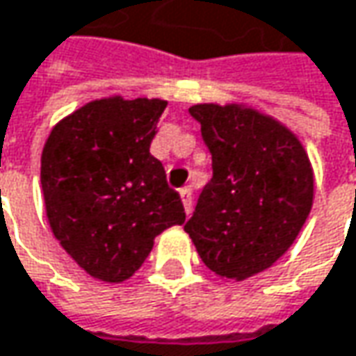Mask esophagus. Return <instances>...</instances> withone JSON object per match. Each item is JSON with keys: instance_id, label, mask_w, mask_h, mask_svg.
Listing matches in <instances>:
<instances>
[{"instance_id": "esophagus-1", "label": "esophagus", "mask_w": 356, "mask_h": 356, "mask_svg": "<svg viewBox=\"0 0 356 356\" xmlns=\"http://www.w3.org/2000/svg\"><path fill=\"white\" fill-rule=\"evenodd\" d=\"M179 195H181V201H183L185 213L189 216L191 209H193V195H191V189H189V187H183V189L179 191Z\"/></svg>"}]
</instances>
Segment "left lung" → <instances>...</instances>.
<instances>
[{
	"label": "left lung",
	"instance_id": "obj_1",
	"mask_svg": "<svg viewBox=\"0 0 356 356\" xmlns=\"http://www.w3.org/2000/svg\"><path fill=\"white\" fill-rule=\"evenodd\" d=\"M191 116L211 153L185 232L220 278L245 280L282 258L312 209L314 173L288 127L245 104H195Z\"/></svg>",
	"mask_w": 356,
	"mask_h": 356
}]
</instances>
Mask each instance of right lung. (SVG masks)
<instances>
[{
  "instance_id": "right-lung-1",
  "label": "right lung",
  "mask_w": 356,
  "mask_h": 356,
  "mask_svg": "<svg viewBox=\"0 0 356 356\" xmlns=\"http://www.w3.org/2000/svg\"><path fill=\"white\" fill-rule=\"evenodd\" d=\"M167 100L108 96L62 118L42 151L52 234L86 274L124 282L161 232L185 221L151 140Z\"/></svg>"
}]
</instances>
